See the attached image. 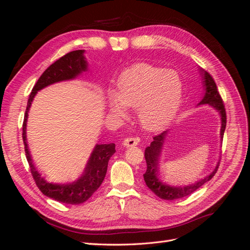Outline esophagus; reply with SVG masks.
<instances>
[{
  "label": "esophagus",
  "instance_id": "obj_1",
  "mask_svg": "<svg viewBox=\"0 0 250 250\" xmlns=\"http://www.w3.org/2000/svg\"><path fill=\"white\" fill-rule=\"evenodd\" d=\"M140 140L137 138H127L123 141V145L124 147H133V146H137L139 144Z\"/></svg>",
  "mask_w": 250,
  "mask_h": 250
}]
</instances>
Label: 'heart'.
Returning <instances> with one entry per match:
<instances>
[{
  "label": "heart",
  "mask_w": 250,
  "mask_h": 250,
  "mask_svg": "<svg viewBox=\"0 0 250 250\" xmlns=\"http://www.w3.org/2000/svg\"><path fill=\"white\" fill-rule=\"evenodd\" d=\"M181 96L183 86L176 74L139 63L121 74L107 106L111 115L119 118L126 116L127 108H137L142 127L155 131L168 125L176 115Z\"/></svg>",
  "instance_id": "b5f03b06"
}]
</instances>
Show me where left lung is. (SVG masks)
Here are the masks:
<instances>
[{"instance_id":"obj_1","label":"left lung","mask_w":250,"mask_h":250,"mask_svg":"<svg viewBox=\"0 0 250 250\" xmlns=\"http://www.w3.org/2000/svg\"><path fill=\"white\" fill-rule=\"evenodd\" d=\"M199 73L201 75L202 85L204 87V95L201 101L199 102V105L208 104L209 106L215 108L219 112L221 119L220 140L222 142L224 130L226 127V112L223 105V101L220 95H219L216 83L214 79L211 78L210 75L208 72L200 69V67ZM168 133L169 130H166L162 132L160 135H156V137L153 138V141L151 142L150 146H148L145 149V160L147 163V170L145 174H144V180H145L147 187L157 196V197L165 200H175L191 195L195 191H197L200 187H202L204 184L213 178L215 173L218 170L219 162L216 165V168L211 171L208 176L201 178L200 180L196 181L194 184L175 187L163 183L160 177H158V164H160V157L162 155L164 144L166 139H167Z\"/></svg>"}]
</instances>
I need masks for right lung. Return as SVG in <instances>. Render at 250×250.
I'll return each mask as SVG.
<instances>
[{"mask_svg":"<svg viewBox=\"0 0 250 250\" xmlns=\"http://www.w3.org/2000/svg\"><path fill=\"white\" fill-rule=\"evenodd\" d=\"M87 71V62L84 56V50H77L67 53L62 58L51 64L48 69L42 73L40 79L37 80L29 96L27 108L25 112L24 123H22V140H24L25 152L27 161L29 163L31 174L35 180L36 186L41 192L47 197L65 204H80L86 201L92 196L98 188L101 186L106 175L107 165L109 158L116 152L115 144H97L93 149L84 171L73 183L67 184H53L44 179L42 174L36 170L32 163L31 155L29 152L27 143V120L28 112L31 107L32 101L37 92L42 88L57 82L76 79L82 73Z\"/></svg>","mask_w":250,"mask_h":250,"instance_id":"add662e5","label":"right lung"}]
</instances>
